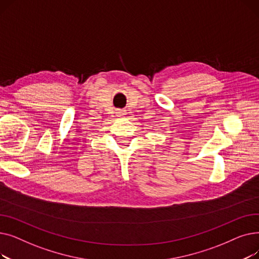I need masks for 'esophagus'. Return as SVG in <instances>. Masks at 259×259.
<instances>
[{
  "label": "esophagus",
  "instance_id": "obj_1",
  "mask_svg": "<svg viewBox=\"0 0 259 259\" xmlns=\"http://www.w3.org/2000/svg\"><path fill=\"white\" fill-rule=\"evenodd\" d=\"M117 113H118V114H119V116H120L121 114H125V111H118Z\"/></svg>",
  "mask_w": 259,
  "mask_h": 259
}]
</instances>
